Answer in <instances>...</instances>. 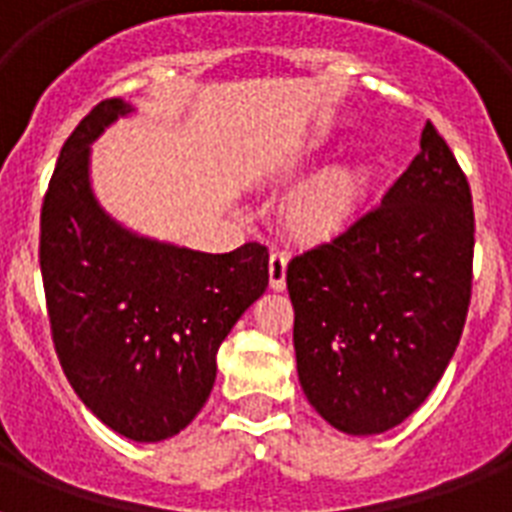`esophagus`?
<instances>
[{"mask_svg": "<svg viewBox=\"0 0 512 512\" xmlns=\"http://www.w3.org/2000/svg\"><path fill=\"white\" fill-rule=\"evenodd\" d=\"M287 263V252L273 249L271 260H268V284H271V289H276V292L287 287Z\"/></svg>", "mask_w": 512, "mask_h": 512, "instance_id": "esophagus-1", "label": "esophagus"}]
</instances>
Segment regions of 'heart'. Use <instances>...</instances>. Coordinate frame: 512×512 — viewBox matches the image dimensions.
Listing matches in <instances>:
<instances>
[{
    "instance_id": "obj_1",
    "label": "heart",
    "mask_w": 512,
    "mask_h": 512,
    "mask_svg": "<svg viewBox=\"0 0 512 512\" xmlns=\"http://www.w3.org/2000/svg\"><path fill=\"white\" fill-rule=\"evenodd\" d=\"M308 154L289 159L279 175L295 177L308 167ZM372 172L366 164H345L319 175L289 204V223L305 239H324L342 231L369 196Z\"/></svg>"
}]
</instances>
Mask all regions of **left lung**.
<instances>
[{
	"label": "left lung",
	"instance_id": "left-lung-1",
	"mask_svg": "<svg viewBox=\"0 0 512 512\" xmlns=\"http://www.w3.org/2000/svg\"><path fill=\"white\" fill-rule=\"evenodd\" d=\"M473 233L468 177L428 122L380 204L289 263L297 377L332 428L385 433L436 388L468 316Z\"/></svg>",
	"mask_w": 512,
	"mask_h": 512
}]
</instances>
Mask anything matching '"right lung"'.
Returning a JSON list of instances; mask_svg holds the SVG:
<instances>
[{"label": "right lung", "mask_w": 512, "mask_h": 512, "mask_svg": "<svg viewBox=\"0 0 512 512\" xmlns=\"http://www.w3.org/2000/svg\"><path fill=\"white\" fill-rule=\"evenodd\" d=\"M132 111L103 100L63 143L44 193L39 265L76 396L119 436L154 444L207 404L220 342L268 287V249L196 252L140 236L100 207L90 146Z\"/></svg>", "instance_id": "1"}]
</instances>
